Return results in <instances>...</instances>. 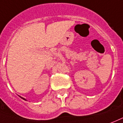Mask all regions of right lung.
Listing matches in <instances>:
<instances>
[{"mask_svg": "<svg viewBox=\"0 0 123 123\" xmlns=\"http://www.w3.org/2000/svg\"><path fill=\"white\" fill-rule=\"evenodd\" d=\"M19 97L21 98H22V99H24V100H26V99H25V98H22V97H21V96H19Z\"/></svg>", "mask_w": 123, "mask_h": 123, "instance_id": "1", "label": "right lung"}]
</instances>
